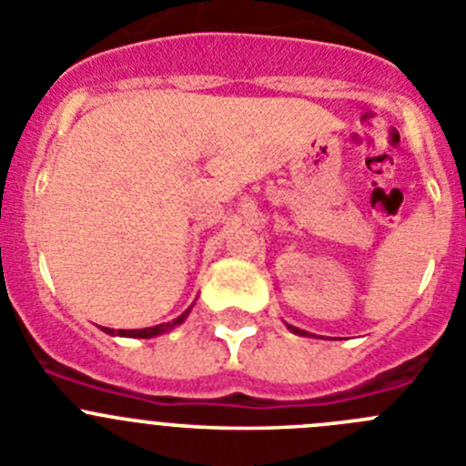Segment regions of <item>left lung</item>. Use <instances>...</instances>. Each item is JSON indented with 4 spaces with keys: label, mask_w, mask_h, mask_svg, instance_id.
<instances>
[{
    "label": "left lung",
    "mask_w": 466,
    "mask_h": 466,
    "mask_svg": "<svg viewBox=\"0 0 466 466\" xmlns=\"http://www.w3.org/2000/svg\"><path fill=\"white\" fill-rule=\"evenodd\" d=\"M287 327H289L291 331H294V333H299V336H310V333L303 331V329H296V327H291V324H287Z\"/></svg>",
    "instance_id": "1"
}]
</instances>
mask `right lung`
Masks as SVG:
<instances>
[{"label": "right lung", "instance_id": "add662e5", "mask_svg": "<svg viewBox=\"0 0 466 466\" xmlns=\"http://www.w3.org/2000/svg\"><path fill=\"white\" fill-rule=\"evenodd\" d=\"M191 308H187V310H184L179 317H175L172 322L156 324V327H147V329H118V331H116V329L102 327V331L109 333V336H123V339H154V336H160V333L172 331V329H175V327H179V324H182L184 319H187V317H188Z\"/></svg>", "mask_w": 466, "mask_h": 466}]
</instances>
